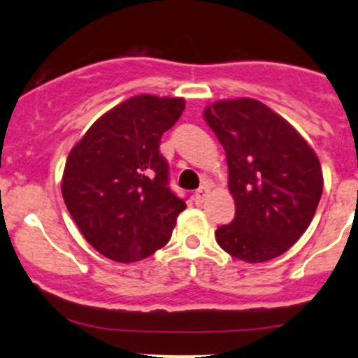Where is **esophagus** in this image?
<instances>
[{
	"label": "esophagus",
	"mask_w": 358,
	"mask_h": 358,
	"mask_svg": "<svg viewBox=\"0 0 358 358\" xmlns=\"http://www.w3.org/2000/svg\"><path fill=\"white\" fill-rule=\"evenodd\" d=\"M210 193V188L207 187V185H203V187H200L199 190L195 192V195H193V199H195V203H202L205 199H207V195Z\"/></svg>",
	"instance_id": "obj_1"
}]
</instances>
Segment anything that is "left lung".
I'll list each match as a JSON object with an SVG mask.
<instances>
[{
    "label": "left lung",
    "instance_id": "left-lung-1",
    "mask_svg": "<svg viewBox=\"0 0 358 358\" xmlns=\"http://www.w3.org/2000/svg\"><path fill=\"white\" fill-rule=\"evenodd\" d=\"M203 119L225 150L231 224L217 244L241 261L266 262L286 252L313 220L323 192L320 159L285 117L250 97L215 101Z\"/></svg>",
    "mask_w": 358,
    "mask_h": 358
}]
</instances>
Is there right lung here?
<instances>
[{
    "label": "right lung",
    "mask_w": 358,
    "mask_h": 358,
    "mask_svg": "<svg viewBox=\"0 0 358 358\" xmlns=\"http://www.w3.org/2000/svg\"><path fill=\"white\" fill-rule=\"evenodd\" d=\"M183 109V97H129L102 114L69 153L62 196L102 256L136 262L170 241L187 205L168 188L159 143Z\"/></svg>",
    "instance_id": "obj_1"
}]
</instances>
